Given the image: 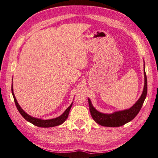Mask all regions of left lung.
<instances>
[{"label": "left lung", "mask_w": 158, "mask_h": 158, "mask_svg": "<svg viewBox=\"0 0 158 158\" xmlns=\"http://www.w3.org/2000/svg\"><path fill=\"white\" fill-rule=\"evenodd\" d=\"M143 62H144V64H143L145 80L144 87H143V90L141 97L131 107L126 109L124 110L114 111L111 114H104L97 111L93 107L90 99L88 98L91 116L98 124L107 127H119L132 120L136 117V115L139 114L143 103H144L147 96V93H148V81H147L144 60H143Z\"/></svg>", "instance_id": "obj_1"}]
</instances>
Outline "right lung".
Returning <instances> with one entry per match:
<instances>
[{
	"mask_svg": "<svg viewBox=\"0 0 158 158\" xmlns=\"http://www.w3.org/2000/svg\"><path fill=\"white\" fill-rule=\"evenodd\" d=\"M11 91H12V94L14 99V101H15V106L18 110L20 114L22 115L23 118L26 120L27 122H30L32 124L36 126V127H42V128H49V127H57V126L61 125V124L64 123V122L67 120V118L68 117V115L69 113L70 109H71L73 102L71 103V105L66 109L65 111L61 115H59V117H57L55 118H52L50 119V120H42V119L40 118H36L31 116L29 114H27L26 113L25 111L23 110V109L20 107L19 103H17V101L16 99V98L15 97V94H14L13 93V83H12V86H11Z\"/></svg>",
	"mask_w": 158,
	"mask_h": 158,
	"instance_id": "add662e5",
	"label": "right lung"
}]
</instances>
